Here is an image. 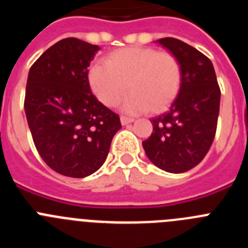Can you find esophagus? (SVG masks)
I'll list each match as a JSON object with an SVG mask.
<instances>
[{"mask_svg":"<svg viewBox=\"0 0 248 248\" xmlns=\"http://www.w3.org/2000/svg\"><path fill=\"white\" fill-rule=\"evenodd\" d=\"M120 122H122L123 125H128V124H130V123L134 122V119H133V118H128V117H120Z\"/></svg>","mask_w":248,"mask_h":248,"instance_id":"esophagus-1","label":"esophagus"}]
</instances>
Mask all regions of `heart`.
Here are the masks:
<instances>
[{
    "label": "heart",
    "instance_id": "b5f03b06",
    "mask_svg": "<svg viewBox=\"0 0 248 248\" xmlns=\"http://www.w3.org/2000/svg\"><path fill=\"white\" fill-rule=\"evenodd\" d=\"M88 80L95 97L107 107L117 105L130 88L133 92L122 103L123 111H160L180 89L181 64L169 52L149 47L120 48L111 52L105 63L89 69Z\"/></svg>",
    "mask_w": 248,
    "mask_h": 248
}]
</instances>
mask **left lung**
<instances>
[{"mask_svg":"<svg viewBox=\"0 0 248 248\" xmlns=\"http://www.w3.org/2000/svg\"><path fill=\"white\" fill-rule=\"evenodd\" d=\"M181 64V84L165 113L151 119L143 141L146 156L159 169L180 174L195 168L214 141L221 92L211 61L180 39H157Z\"/></svg>","mask_w":248,"mask_h":248,"instance_id":"left-lung-1","label":"left lung"}]
</instances>
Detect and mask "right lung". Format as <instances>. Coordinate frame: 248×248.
Listing matches in <instances>:
<instances>
[{
  "mask_svg": "<svg viewBox=\"0 0 248 248\" xmlns=\"http://www.w3.org/2000/svg\"><path fill=\"white\" fill-rule=\"evenodd\" d=\"M100 48L64 38L31 67L25 111L34 145L46 164L69 177L99 170L120 119L95 98L88 67Z\"/></svg>",
  "mask_w": 248,
  "mask_h": 248,
  "instance_id": "right-lung-1",
  "label": "right lung"
}]
</instances>
